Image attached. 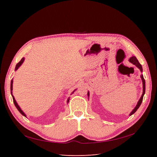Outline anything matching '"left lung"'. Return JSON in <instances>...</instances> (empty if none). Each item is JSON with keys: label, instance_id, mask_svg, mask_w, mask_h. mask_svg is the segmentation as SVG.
Instances as JSON below:
<instances>
[{"label": "left lung", "instance_id": "8db88e82", "mask_svg": "<svg viewBox=\"0 0 157 157\" xmlns=\"http://www.w3.org/2000/svg\"><path fill=\"white\" fill-rule=\"evenodd\" d=\"M129 61L130 62V63H132V64H134V65H135L136 67H137L138 68V69H140V71L141 72H142V65H140V63H139V61H138V59H136V56H132L131 58H130L129 59ZM141 78H142V84H143V93H142V96L140 97V100L138 101V103H137V105L136 106V107L133 109V111L131 112V113H130L129 114V116H131L132 115H133L134 114V113L137 111L138 110V109L140 107V105L142 104V100H143V97H144V94H145V87H146V85H145V80H144V77H143V75H141ZM89 92H88V96H89Z\"/></svg>", "mask_w": 157, "mask_h": 157}]
</instances>
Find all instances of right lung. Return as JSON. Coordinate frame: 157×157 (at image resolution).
I'll return each mask as SVG.
<instances>
[{
  "label": "right lung",
  "instance_id": "obj_1",
  "mask_svg": "<svg viewBox=\"0 0 157 157\" xmlns=\"http://www.w3.org/2000/svg\"><path fill=\"white\" fill-rule=\"evenodd\" d=\"M24 60H25V59H24V57H23L21 59V61H20L18 63H17V64L16 65V66H15V71H17V70L18 69V68L20 66H21V64H22V63H23V61H24ZM13 79H12V80H11V95H12V97H13V102H14V104H15V106H16V108L17 109V110H18V111L20 112V113H21V114L22 115H23V116H25V117H26V115L25 114V113H23V111H22V110L21 109V108H20L19 107V106L18 105V104H17V102H16V101H15V98H14V96H13V95L12 94V91H13ZM74 90V91H75ZM74 91H73V92H72V94H73V92H74ZM69 98L67 99V102H69Z\"/></svg>",
  "mask_w": 157,
  "mask_h": 157
}]
</instances>
